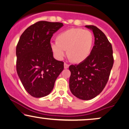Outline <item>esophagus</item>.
I'll use <instances>...</instances> for the list:
<instances>
[{
    "label": "esophagus",
    "instance_id": "obj_1",
    "mask_svg": "<svg viewBox=\"0 0 129 129\" xmlns=\"http://www.w3.org/2000/svg\"><path fill=\"white\" fill-rule=\"evenodd\" d=\"M69 67V64H68V63H64V69H68Z\"/></svg>",
    "mask_w": 129,
    "mask_h": 129
}]
</instances>
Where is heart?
Wrapping results in <instances>:
<instances>
[{
  "instance_id": "obj_1",
  "label": "heart",
  "mask_w": 129,
  "mask_h": 129,
  "mask_svg": "<svg viewBox=\"0 0 129 129\" xmlns=\"http://www.w3.org/2000/svg\"><path fill=\"white\" fill-rule=\"evenodd\" d=\"M57 42L50 43V47L58 59H63L66 54L76 63L83 61L90 54L93 36L89 30L72 28L59 33Z\"/></svg>"
}]
</instances>
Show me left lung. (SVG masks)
Segmentation results:
<instances>
[{
    "label": "left lung",
    "mask_w": 129,
    "mask_h": 129,
    "mask_svg": "<svg viewBox=\"0 0 129 129\" xmlns=\"http://www.w3.org/2000/svg\"><path fill=\"white\" fill-rule=\"evenodd\" d=\"M93 31L94 46L87 59L79 64L70 65L69 87L74 96L87 100L99 94L108 82L113 66L112 44L96 26L86 25Z\"/></svg>",
    "instance_id": "8db88e82"
}]
</instances>
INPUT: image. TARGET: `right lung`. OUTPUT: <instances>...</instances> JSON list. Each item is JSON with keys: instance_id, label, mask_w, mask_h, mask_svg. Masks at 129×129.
<instances>
[{"instance_id": "add662e5", "label": "right lung", "mask_w": 129, "mask_h": 129, "mask_svg": "<svg viewBox=\"0 0 129 129\" xmlns=\"http://www.w3.org/2000/svg\"><path fill=\"white\" fill-rule=\"evenodd\" d=\"M60 22L39 21L22 33L16 50V70L27 92L34 98L48 95L64 69V62L54 59L50 39L62 27Z\"/></svg>"}]
</instances>
